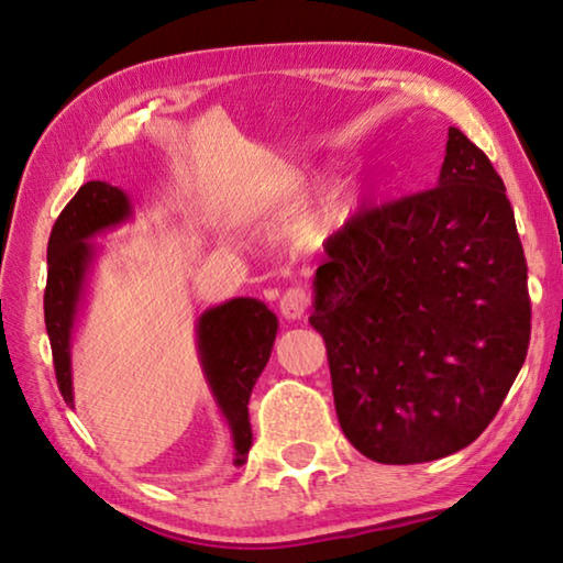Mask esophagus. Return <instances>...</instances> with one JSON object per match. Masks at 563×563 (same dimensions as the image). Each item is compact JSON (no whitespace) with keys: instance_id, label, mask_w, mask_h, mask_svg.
Wrapping results in <instances>:
<instances>
[{"instance_id":"34e87169","label":"esophagus","mask_w":563,"mask_h":563,"mask_svg":"<svg viewBox=\"0 0 563 563\" xmlns=\"http://www.w3.org/2000/svg\"><path fill=\"white\" fill-rule=\"evenodd\" d=\"M310 305V295L305 288H290L283 292L280 298V312L285 320H300Z\"/></svg>"}]
</instances>
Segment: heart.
<instances>
[{"mask_svg": "<svg viewBox=\"0 0 563 563\" xmlns=\"http://www.w3.org/2000/svg\"><path fill=\"white\" fill-rule=\"evenodd\" d=\"M298 188H300L298 184H290L288 188H285V190H283L285 201H288V198H292L295 194H298ZM345 216H347V198H345V196H335V198H332V201H330V206L325 208V211L320 213L318 221L312 223V231H316V233L328 231V228H332L338 221H342V218H345Z\"/></svg>", "mask_w": 563, "mask_h": 563, "instance_id": "heart-1", "label": "heart"}]
</instances>
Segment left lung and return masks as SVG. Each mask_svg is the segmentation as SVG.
I'll return each instance as SVG.
<instances>
[{
	"instance_id": "1",
	"label": "left lung",
	"mask_w": 563,
	"mask_h": 563,
	"mask_svg": "<svg viewBox=\"0 0 563 563\" xmlns=\"http://www.w3.org/2000/svg\"><path fill=\"white\" fill-rule=\"evenodd\" d=\"M312 292L340 427L379 464L472 444L527 357V258L507 188L454 126L437 186L352 216Z\"/></svg>"
}]
</instances>
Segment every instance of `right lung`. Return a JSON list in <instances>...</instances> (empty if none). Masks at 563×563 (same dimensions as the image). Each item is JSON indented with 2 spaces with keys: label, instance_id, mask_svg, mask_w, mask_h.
I'll return each instance as SVG.
<instances>
[{
  "label": "right lung",
  "instance_id": "obj_1",
  "mask_svg": "<svg viewBox=\"0 0 563 563\" xmlns=\"http://www.w3.org/2000/svg\"><path fill=\"white\" fill-rule=\"evenodd\" d=\"M133 216L129 196L107 180H89L79 188L52 228L46 245L44 322L52 342L56 385L66 402H74L71 335L87 302L89 275L99 255L101 233L126 223ZM278 318L255 298H233L208 308L196 325L198 360L218 409L231 427L235 460L245 464L253 444L247 399L255 379L268 365Z\"/></svg>",
  "mask_w": 563,
  "mask_h": 563
}]
</instances>
